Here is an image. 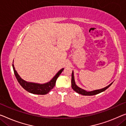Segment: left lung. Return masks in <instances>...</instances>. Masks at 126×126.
Instances as JSON below:
<instances>
[{
    "label": "left lung",
    "instance_id": "obj_1",
    "mask_svg": "<svg viewBox=\"0 0 126 126\" xmlns=\"http://www.w3.org/2000/svg\"><path fill=\"white\" fill-rule=\"evenodd\" d=\"M112 83H111V84H110L109 85V86H108L107 87H106L104 88L100 89V90H94V91H93L88 92V91H85L84 90H83V89H82V88H79V87L77 86L76 84H75V83L74 74H73V71L72 72V74H71V87H72L73 90L75 91L76 92L78 93L79 94H82V95H84V96H92V95H95V94H100V93L104 91H105L106 89L109 88V87L111 86Z\"/></svg>",
    "mask_w": 126,
    "mask_h": 126
}]
</instances>
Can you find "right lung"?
Here are the masks:
<instances>
[{"label": "right lung", "mask_w": 126, "mask_h": 126, "mask_svg": "<svg viewBox=\"0 0 126 126\" xmlns=\"http://www.w3.org/2000/svg\"><path fill=\"white\" fill-rule=\"evenodd\" d=\"M12 66L17 80L18 82V83H20L21 86L23 88H24L25 90L29 92L36 94H48L55 86L57 78L59 77V75L61 74V73L63 70V68L61 69L49 82L45 83V84H38V83L28 82L24 80H23L19 76L18 73H17L16 70L15 69L14 65L13 64Z\"/></svg>", "instance_id": "add662e5"}]
</instances>
